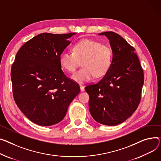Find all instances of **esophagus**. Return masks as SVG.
Masks as SVG:
<instances>
[{
  "instance_id": "esophagus-1",
  "label": "esophagus",
  "mask_w": 161,
  "mask_h": 161,
  "mask_svg": "<svg viewBox=\"0 0 161 161\" xmlns=\"http://www.w3.org/2000/svg\"><path fill=\"white\" fill-rule=\"evenodd\" d=\"M80 90H81V91H85V87L83 86V85H80Z\"/></svg>"
}]
</instances>
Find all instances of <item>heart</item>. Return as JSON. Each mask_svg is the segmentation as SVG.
I'll use <instances>...</instances> for the list:
<instances>
[{"label": "heart", "mask_w": 161, "mask_h": 161, "mask_svg": "<svg viewBox=\"0 0 161 161\" xmlns=\"http://www.w3.org/2000/svg\"><path fill=\"white\" fill-rule=\"evenodd\" d=\"M72 51L73 53H61L59 61L61 67L69 72H75L82 62L83 67L72 76L77 82L89 81L94 76L102 77L111 67L113 61L112 49L99 41L82 39L73 46Z\"/></svg>", "instance_id": "1"}]
</instances>
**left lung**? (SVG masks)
<instances>
[{
    "label": "left lung",
    "mask_w": 161,
    "mask_h": 161,
    "mask_svg": "<svg viewBox=\"0 0 161 161\" xmlns=\"http://www.w3.org/2000/svg\"><path fill=\"white\" fill-rule=\"evenodd\" d=\"M113 51L111 67L98 83L85 89L89 95V111L100 124L116 125L136 111L141 99L144 72L135 48L113 31L102 32Z\"/></svg>",
    "instance_id": "left-lung-1"
}]
</instances>
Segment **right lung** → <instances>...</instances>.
Instances as JSON below:
<instances>
[{"label": "right lung", "instance_id": "obj_1", "mask_svg": "<svg viewBox=\"0 0 161 161\" xmlns=\"http://www.w3.org/2000/svg\"><path fill=\"white\" fill-rule=\"evenodd\" d=\"M76 33H42L27 41L17 52L11 69L14 100L28 119L50 126L61 122L80 93L78 83L67 78L59 58Z\"/></svg>", "mask_w": 161, "mask_h": 161}]
</instances>
